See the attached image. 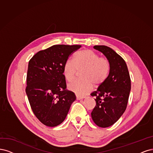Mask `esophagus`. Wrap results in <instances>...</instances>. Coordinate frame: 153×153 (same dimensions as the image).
I'll list each match as a JSON object with an SVG mask.
<instances>
[{
	"label": "esophagus",
	"mask_w": 153,
	"mask_h": 153,
	"mask_svg": "<svg viewBox=\"0 0 153 153\" xmlns=\"http://www.w3.org/2000/svg\"><path fill=\"white\" fill-rule=\"evenodd\" d=\"M84 98H85V97H81V96L76 95V98H77V100H82V99H83Z\"/></svg>",
	"instance_id": "obj_1"
}]
</instances>
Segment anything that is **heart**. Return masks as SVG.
<instances>
[{"label": "heart", "mask_w": 153, "mask_h": 153, "mask_svg": "<svg viewBox=\"0 0 153 153\" xmlns=\"http://www.w3.org/2000/svg\"><path fill=\"white\" fill-rule=\"evenodd\" d=\"M82 69H85L81 75L83 79L74 81L68 86V89L77 95L86 94L92 89L93 83L98 85L104 82L109 74L111 65L107 58L86 49L76 53L73 61L67 60L65 62L63 74L65 79L71 82L77 70Z\"/></svg>", "instance_id": "1"}]
</instances>
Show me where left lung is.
I'll return each instance as SVG.
<instances>
[{
	"label": "left lung",
	"mask_w": 153,
	"mask_h": 153,
	"mask_svg": "<svg viewBox=\"0 0 153 153\" xmlns=\"http://www.w3.org/2000/svg\"><path fill=\"white\" fill-rule=\"evenodd\" d=\"M110 62L107 79L91 93L95 97L96 105L91 114L95 124L102 128L112 125L125 111L131 89V81L125 61L111 48L95 46Z\"/></svg>",
	"instance_id": "1"
}]
</instances>
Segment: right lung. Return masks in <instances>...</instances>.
Listing matches in <instances>:
<instances>
[{
	"instance_id": "1",
	"label": "right lung",
	"mask_w": 153,
	"mask_h": 153,
	"mask_svg": "<svg viewBox=\"0 0 153 153\" xmlns=\"http://www.w3.org/2000/svg\"><path fill=\"white\" fill-rule=\"evenodd\" d=\"M81 45H54L39 51L28 62L26 93L31 109L44 125L54 127L65 120L76 95L66 90L65 62Z\"/></svg>"
}]
</instances>
